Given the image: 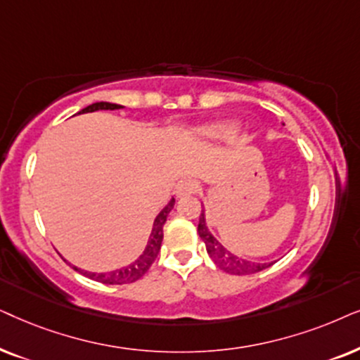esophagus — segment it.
I'll list each match as a JSON object with an SVG mask.
<instances>
[{
  "mask_svg": "<svg viewBox=\"0 0 360 360\" xmlns=\"http://www.w3.org/2000/svg\"><path fill=\"white\" fill-rule=\"evenodd\" d=\"M200 189L199 183H195L193 179H184L183 183L177 186V195L183 198V195H189V194H195Z\"/></svg>",
  "mask_w": 360,
  "mask_h": 360,
  "instance_id": "esophagus-1",
  "label": "esophagus"
}]
</instances>
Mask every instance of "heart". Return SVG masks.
Wrapping results in <instances>:
<instances>
[{
	"mask_svg": "<svg viewBox=\"0 0 360 360\" xmlns=\"http://www.w3.org/2000/svg\"><path fill=\"white\" fill-rule=\"evenodd\" d=\"M236 131V127L232 123H210L200 128V135L217 138V136H229Z\"/></svg>",
	"mask_w": 360,
	"mask_h": 360,
	"instance_id": "heart-1",
	"label": "heart"
}]
</instances>
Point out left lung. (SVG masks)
I'll return each instance as SVG.
<instances>
[{
	"label": "left lung",
	"instance_id": "8db88e82",
	"mask_svg": "<svg viewBox=\"0 0 360 360\" xmlns=\"http://www.w3.org/2000/svg\"><path fill=\"white\" fill-rule=\"evenodd\" d=\"M198 232H199V237L202 238L205 243L209 257L212 258L215 265H219V268H222L225 273H230V275H252V273H258L273 265V263H255V262L243 260V258H238L237 255H233V253H230L227 248L220 245V243L214 238L212 233L209 232L207 225H205L204 209L199 217Z\"/></svg>",
	"mask_w": 360,
	"mask_h": 360
}]
</instances>
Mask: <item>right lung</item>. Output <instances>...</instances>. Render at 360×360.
<instances>
[{
	"mask_svg": "<svg viewBox=\"0 0 360 360\" xmlns=\"http://www.w3.org/2000/svg\"><path fill=\"white\" fill-rule=\"evenodd\" d=\"M123 108L122 105L117 103H108V102H98V103H92L89 105L87 108L80 110L79 113H89V112H97V110H118ZM174 207V199L169 200V204L166 205L165 209L161 210L160 215L155 219V224H153V230L150 240H148V245L143 252V255L138 258L135 263L131 265L122 268V270H115L110 273H90V271H84L75 268L77 271H80L82 275L89 276L90 280L100 281L103 285H127V283H133V281L140 280L141 276H145V273L150 270V266L153 265V262L156 260L158 253L161 250V242H162V225H165L167 214L171 212V209Z\"/></svg>",
	"mask_w": 360,
	"mask_h": 360,
	"instance_id": "1",
	"label": "right lung"
}]
</instances>
